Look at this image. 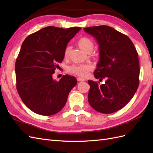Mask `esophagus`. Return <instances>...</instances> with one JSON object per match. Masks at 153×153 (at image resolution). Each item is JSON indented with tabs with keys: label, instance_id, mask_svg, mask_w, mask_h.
<instances>
[{
	"label": "esophagus",
	"instance_id": "1",
	"mask_svg": "<svg viewBox=\"0 0 153 153\" xmlns=\"http://www.w3.org/2000/svg\"><path fill=\"white\" fill-rule=\"evenodd\" d=\"M77 80L78 81V82H84V81H85V79L84 78H82V77H77Z\"/></svg>",
	"mask_w": 153,
	"mask_h": 153
}]
</instances>
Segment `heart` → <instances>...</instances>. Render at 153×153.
Listing matches in <instances>:
<instances>
[{
    "mask_svg": "<svg viewBox=\"0 0 153 153\" xmlns=\"http://www.w3.org/2000/svg\"><path fill=\"white\" fill-rule=\"evenodd\" d=\"M79 47L86 53H89L91 52L94 48V44L93 41L89 38L83 37L80 38L77 42ZM70 52V47H66L64 51V56L68 57L69 56ZM93 69V66L90 64H73L68 68V71L70 73L74 74L80 77H86L88 75L89 71Z\"/></svg>",
    "mask_w": 153,
    "mask_h": 153,
    "instance_id": "b5f03b06",
    "label": "heart"
}]
</instances>
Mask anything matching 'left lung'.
Returning <instances> with one entry per match:
<instances>
[{
    "mask_svg": "<svg viewBox=\"0 0 153 153\" xmlns=\"http://www.w3.org/2000/svg\"><path fill=\"white\" fill-rule=\"evenodd\" d=\"M84 31L96 39L99 61L94 76L105 83L89 80L88 101L93 109L110 114L122 109L133 98L139 83L138 54L127 35L107 25L89 27Z\"/></svg>",
    "mask_w": 153,
    "mask_h": 153,
    "instance_id": "8db88e82",
    "label": "left lung"
}]
</instances>
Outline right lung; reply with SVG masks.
Returning a JSON list of instances; mask_svg holds the SVG:
<instances>
[{
	"instance_id": "1",
	"label": "right lung",
	"mask_w": 153,
	"mask_h": 153,
	"mask_svg": "<svg viewBox=\"0 0 153 153\" xmlns=\"http://www.w3.org/2000/svg\"><path fill=\"white\" fill-rule=\"evenodd\" d=\"M81 29L48 26L30 35L23 42L15 64L16 89L31 111L51 116L66 105L77 79L65 75L56 81L53 74L64 59L68 42Z\"/></svg>"
}]
</instances>
